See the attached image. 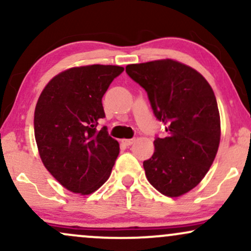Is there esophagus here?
I'll use <instances>...</instances> for the list:
<instances>
[{"instance_id":"esophagus-1","label":"esophagus","mask_w":251,"mask_h":251,"mask_svg":"<svg viewBox=\"0 0 251 251\" xmlns=\"http://www.w3.org/2000/svg\"><path fill=\"white\" fill-rule=\"evenodd\" d=\"M134 142H135L134 138H131V139H125V140H124V144H125L126 146H131V145H133Z\"/></svg>"}]
</instances>
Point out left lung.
Returning a JSON list of instances; mask_svg holds the SVG:
<instances>
[{"label": "left lung", "instance_id": "obj_1", "mask_svg": "<svg viewBox=\"0 0 251 251\" xmlns=\"http://www.w3.org/2000/svg\"><path fill=\"white\" fill-rule=\"evenodd\" d=\"M126 73L148 93L166 135L155 137L154 153L143 163L151 185L178 197L200 184L214 163L221 120L214 91L201 74L174 60L126 66Z\"/></svg>", "mask_w": 251, "mask_h": 251}]
</instances>
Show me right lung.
Segmentation results:
<instances>
[{
    "label": "right lung",
    "instance_id": "obj_1",
    "mask_svg": "<svg viewBox=\"0 0 251 251\" xmlns=\"http://www.w3.org/2000/svg\"><path fill=\"white\" fill-rule=\"evenodd\" d=\"M119 66L92 65L57 74L37 100L34 133L43 165L72 192L89 195L108 179L119 143L107 127L102 97L123 73Z\"/></svg>",
    "mask_w": 251,
    "mask_h": 251
}]
</instances>
